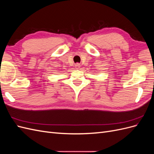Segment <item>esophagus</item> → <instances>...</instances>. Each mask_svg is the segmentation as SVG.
<instances>
[{"instance_id": "1", "label": "esophagus", "mask_w": 154, "mask_h": 154, "mask_svg": "<svg viewBox=\"0 0 154 154\" xmlns=\"http://www.w3.org/2000/svg\"><path fill=\"white\" fill-rule=\"evenodd\" d=\"M80 67H81V66H80V63H77L75 64V67H76V69H80Z\"/></svg>"}]
</instances>
